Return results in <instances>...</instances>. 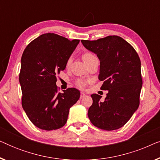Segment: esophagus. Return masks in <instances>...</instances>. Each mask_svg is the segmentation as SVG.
Listing matches in <instances>:
<instances>
[{
  "label": "esophagus",
  "mask_w": 160,
  "mask_h": 160,
  "mask_svg": "<svg viewBox=\"0 0 160 160\" xmlns=\"http://www.w3.org/2000/svg\"><path fill=\"white\" fill-rule=\"evenodd\" d=\"M85 96H86V94L84 92H81V95H80V98L81 99H82V98H84Z\"/></svg>",
  "instance_id": "obj_1"
}]
</instances>
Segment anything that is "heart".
<instances>
[{"instance_id": "obj_1", "label": "heart", "mask_w": 160, "mask_h": 160, "mask_svg": "<svg viewBox=\"0 0 160 160\" xmlns=\"http://www.w3.org/2000/svg\"><path fill=\"white\" fill-rule=\"evenodd\" d=\"M94 57V55L92 54L91 53H85L83 54L82 56V58H83V60L84 61H86L87 60H89V58H92ZM70 62V60H68V63ZM76 84H77V86H78L79 87H84V85H85V82L83 81L82 79H78L76 81Z\"/></svg>"}]
</instances>
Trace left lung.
Masks as SVG:
<instances>
[{
    "label": "left lung",
    "instance_id": "obj_1",
    "mask_svg": "<svg viewBox=\"0 0 160 160\" xmlns=\"http://www.w3.org/2000/svg\"><path fill=\"white\" fill-rule=\"evenodd\" d=\"M81 41L99 59L98 78L104 82L100 89L108 91L104 101L100 100L101 96L91 95L93 102L88 110L89 119L102 130H117L129 121L139 106L143 83L138 54L117 36Z\"/></svg>",
    "mask_w": 160,
    "mask_h": 160
}]
</instances>
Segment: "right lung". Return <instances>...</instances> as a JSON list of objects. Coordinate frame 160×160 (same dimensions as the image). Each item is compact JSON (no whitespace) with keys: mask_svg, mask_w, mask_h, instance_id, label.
I'll return each mask as SVG.
<instances>
[{"mask_svg":"<svg viewBox=\"0 0 160 160\" xmlns=\"http://www.w3.org/2000/svg\"><path fill=\"white\" fill-rule=\"evenodd\" d=\"M79 40L69 41L54 33L34 39L24 50L21 58L19 84L22 106L37 128L53 130L65 124L69 110L80 98L75 88L58 92L57 76L64 71Z\"/></svg>","mask_w":160,"mask_h":160,"instance_id":"add662e5","label":"right lung"}]
</instances>
